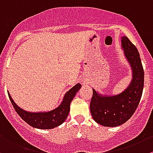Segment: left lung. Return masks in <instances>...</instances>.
I'll list each match as a JSON object with an SVG mask.
<instances>
[{
    "instance_id": "left-lung-1",
    "label": "left lung",
    "mask_w": 153,
    "mask_h": 153,
    "mask_svg": "<svg viewBox=\"0 0 153 153\" xmlns=\"http://www.w3.org/2000/svg\"><path fill=\"white\" fill-rule=\"evenodd\" d=\"M122 46L132 68L133 79L121 94L99 95L93 89L90 112L93 119L106 127H116L127 122L139 105L144 84V71L136 46L127 37H122Z\"/></svg>"
}]
</instances>
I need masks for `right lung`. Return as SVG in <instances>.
Listing matches in <instances>:
<instances>
[{"label": "right lung", "mask_w": 153, "mask_h": 153, "mask_svg": "<svg viewBox=\"0 0 153 153\" xmlns=\"http://www.w3.org/2000/svg\"><path fill=\"white\" fill-rule=\"evenodd\" d=\"M80 83H77L65 94L59 107L55 110L45 113H29L19 107L13 101L8 93L9 97L16 113L25 123L34 128L40 129H52L65 121L70 112V104L74 99L76 93L80 88Z\"/></svg>", "instance_id": "add662e5"}]
</instances>
